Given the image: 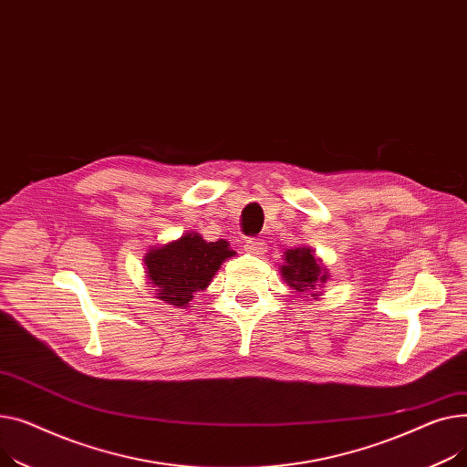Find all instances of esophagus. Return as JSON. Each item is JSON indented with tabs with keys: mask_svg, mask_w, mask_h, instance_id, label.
Returning a JSON list of instances; mask_svg holds the SVG:
<instances>
[{
	"mask_svg": "<svg viewBox=\"0 0 467 467\" xmlns=\"http://www.w3.org/2000/svg\"><path fill=\"white\" fill-rule=\"evenodd\" d=\"M244 251L249 253V254H254V256H262V254L265 253V241H264V239H258V237L246 239Z\"/></svg>",
	"mask_w": 467,
	"mask_h": 467,
	"instance_id": "1",
	"label": "esophagus"
}]
</instances>
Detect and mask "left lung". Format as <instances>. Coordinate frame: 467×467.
Wrapping results in <instances>:
<instances>
[{"label":"left lung","mask_w":467,"mask_h":467,"mask_svg":"<svg viewBox=\"0 0 467 467\" xmlns=\"http://www.w3.org/2000/svg\"><path fill=\"white\" fill-rule=\"evenodd\" d=\"M285 264L281 265L283 281L299 296L318 299L324 285L330 281V271L315 254L311 246H294L285 251Z\"/></svg>","instance_id":"obj_1"}]
</instances>
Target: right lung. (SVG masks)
Segmentation results:
<instances>
[{
  "instance_id": "1",
  "label": "right lung",
  "mask_w": 467,
  "mask_h": 467,
  "mask_svg": "<svg viewBox=\"0 0 467 467\" xmlns=\"http://www.w3.org/2000/svg\"><path fill=\"white\" fill-rule=\"evenodd\" d=\"M235 256L226 239L205 241L186 232L166 244L150 246L145 254L147 279L163 304L188 307L194 294L205 290L221 265Z\"/></svg>"
}]
</instances>
